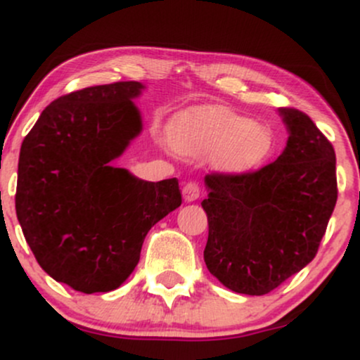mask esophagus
<instances>
[{"label":"esophagus","mask_w":360,"mask_h":360,"mask_svg":"<svg viewBox=\"0 0 360 360\" xmlns=\"http://www.w3.org/2000/svg\"><path fill=\"white\" fill-rule=\"evenodd\" d=\"M183 198L186 203H191V201H196L198 198H200V186L196 183H193V181H189V183H184L183 186Z\"/></svg>","instance_id":"esophagus-1"}]
</instances>
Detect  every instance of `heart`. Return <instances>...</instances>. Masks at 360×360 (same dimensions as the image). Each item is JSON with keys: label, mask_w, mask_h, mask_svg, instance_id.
Segmentation results:
<instances>
[{"label": "heart", "mask_w": 360, "mask_h": 360, "mask_svg": "<svg viewBox=\"0 0 360 360\" xmlns=\"http://www.w3.org/2000/svg\"><path fill=\"white\" fill-rule=\"evenodd\" d=\"M167 143L176 154L203 157L225 176H243L269 159L274 148L271 128L245 115L212 105L186 110L167 128Z\"/></svg>", "instance_id": "heart-1"}]
</instances>
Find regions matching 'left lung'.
Returning a JSON list of instances; mask_svg holds the SVG:
<instances>
[{
  "label": "left lung",
  "instance_id": "8db88e82",
  "mask_svg": "<svg viewBox=\"0 0 360 360\" xmlns=\"http://www.w3.org/2000/svg\"><path fill=\"white\" fill-rule=\"evenodd\" d=\"M289 134L272 164L210 174L205 262L225 288L262 296L316 255L337 203L335 150L308 115L279 108Z\"/></svg>",
  "mask_w": 360,
  "mask_h": 360
}]
</instances>
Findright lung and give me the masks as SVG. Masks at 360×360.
Returning a JSON list of instances; mask_svg holds the SVG:
<instances>
[{"mask_svg": "<svg viewBox=\"0 0 360 360\" xmlns=\"http://www.w3.org/2000/svg\"><path fill=\"white\" fill-rule=\"evenodd\" d=\"M137 81L57 98L20 148L15 208L37 262L76 291L108 292L139 264L148 230L181 206L176 177L150 183L115 167L142 131Z\"/></svg>", "mask_w": 360, "mask_h": 360, "instance_id": "1", "label": "right lung"}]
</instances>
